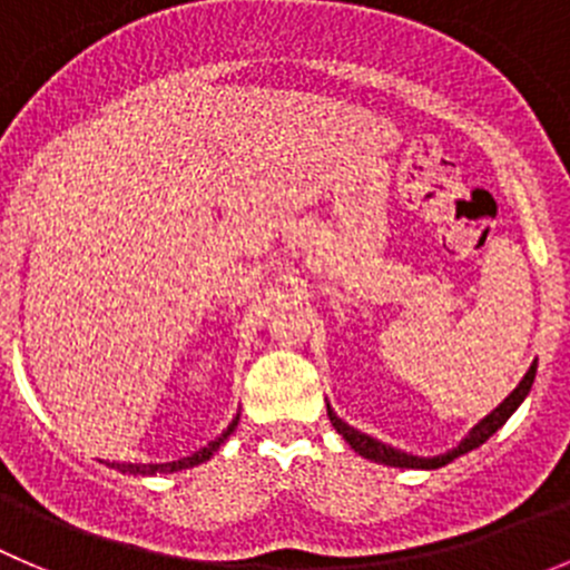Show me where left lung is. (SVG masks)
Instances as JSON below:
<instances>
[{
    "label": "left lung",
    "instance_id": "8db88e82",
    "mask_svg": "<svg viewBox=\"0 0 570 570\" xmlns=\"http://www.w3.org/2000/svg\"><path fill=\"white\" fill-rule=\"evenodd\" d=\"M534 372H538V363H532V370L525 372V377L518 383V389H514V392L509 394V397L503 400V403L498 405V409L492 411L490 416H484V420H481L479 425H475L473 431L468 433V439H464V442L459 444L456 451L444 453V456H433V459L409 456V453L394 451V448H389V444H383V442H377V439L366 436V433L355 431V428L346 425L344 420H338V416H335L330 409H327V416H330V422H333L335 431H338L341 436H344L346 442H350L352 451L361 453L363 459H372V462L389 464V468L436 470V468H442V464H448V462H453V459H459V456H462V453H468V451H473V448H479V444H484L487 439H490L492 433H495L498 428H501L503 422H507L509 416H512V411L518 409L520 403H523V397H525V394H529V389H532V383H534Z\"/></svg>",
    "mask_w": 570,
    "mask_h": 570
}]
</instances>
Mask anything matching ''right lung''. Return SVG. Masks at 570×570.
I'll return each mask as SVG.
<instances>
[{"instance_id":"1","label":"right lung","mask_w":570,"mask_h":570,"mask_svg":"<svg viewBox=\"0 0 570 570\" xmlns=\"http://www.w3.org/2000/svg\"><path fill=\"white\" fill-rule=\"evenodd\" d=\"M237 420H240V416H235V422H232L229 428H226L224 433H220L218 439H215V442H209L207 448H200V451H195L193 456H187V459H178V462H165V464H119V462H111V468L114 470H119V473H131V475H156V473H176V470H187V468H195V464H200V462H207L209 456H213L215 451H218L220 444H224V439L229 436L232 431H235V425H237Z\"/></svg>"}]
</instances>
